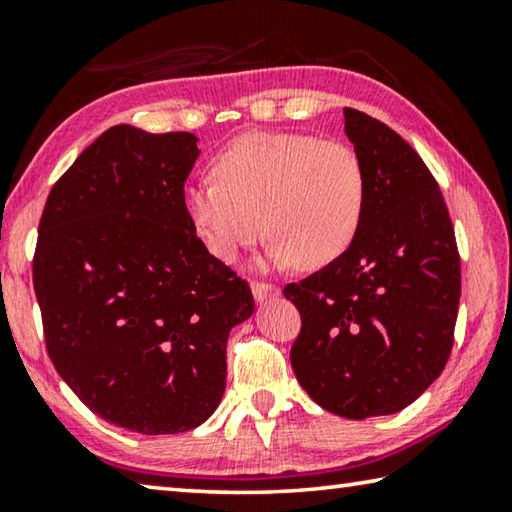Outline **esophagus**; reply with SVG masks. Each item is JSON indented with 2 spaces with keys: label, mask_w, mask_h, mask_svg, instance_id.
<instances>
[{
  "label": "esophagus",
  "mask_w": 512,
  "mask_h": 512,
  "mask_svg": "<svg viewBox=\"0 0 512 512\" xmlns=\"http://www.w3.org/2000/svg\"><path fill=\"white\" fill-rule=\"evenodd\" d=\"M250 289H253V296H255L257 303H264V300H271V298L280 296V289L271 285V282L253 280V282H250Z\"/></svg>",
  "instance_id": "1"
}]
</instances>
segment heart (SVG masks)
<instances>
[{
	"mask_svg": "<svg viewBox=\"0 0 512 512\" xmlns=\"http://www.w3.org/2000/svg\"><path fill=\"white\" fill-rule=\"evenodd\" d=\"M212 170L216 180L186 184L184 209L221 262H234L266 230L271 264L316 271L358 237L369 182L353 145L303 132H250L218 152Z\"/></svg>",
	"mask_w": 512,
	"mask_h": 512,
	"instance_id": "b5f03b06",
	"label": "heart"
}]
</instances>
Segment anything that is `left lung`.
Listing matches in <instances>:
<instances>
[{
    "mask_svg": "<svg viewBox=\"0 0 512 512\" xmlns=\"http://www.w3.org/2000/svg\"><path fill=\"white\" fill-rule=\"evenodd\" d=\"M369 196L353 246L285 298L300 312L291 367L323 410L394 415L440 376L453 348L460 255L440 186L394 129L344 109Z\"/></svg>",
    "mask_w": 512,
    "mask_h": 512,
    "instance_id": "left-lung-1",
    "label": "left lung"
}]
</instances>
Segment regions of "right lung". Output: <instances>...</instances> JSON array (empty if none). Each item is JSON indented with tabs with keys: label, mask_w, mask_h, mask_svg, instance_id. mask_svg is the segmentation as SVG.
<instances>
[{
	"label": "right lung",
	"mask_w": 512,
	"mask_h": 512,
	"mask_svg": "<svg viewBox=\"0 0 512 512\" xmlns=\"http://www.w3.org/2000/svg\"><path fill=\"white\" fill-rule=\"evenodd\" d=\"M189 132L116 125L47 196L34 291L47 355L79 401L143 435L200 426L225 392V346L255 300L184 209Z\"/></svg>",
	"instance_id": "1"
}]
</instances>
